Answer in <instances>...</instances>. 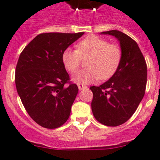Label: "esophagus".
Masks as SVG:
<instances>
[{"label": "esophagus", "mask_w": 160, "mask_h": 160, "mask_svg": "<svg viewBox=\"0 0 160 160\" xmlns=\"http://www.w3.org/2000/svg\"><path fill=\"white\" fill-rule=\"evenodd\" d=\"M77 86H78V88L79 90H83V88H86L87 86H85V85L81 84V83H77Z\"/></svg>", "instance_id": "34e87169"}]
</instances>
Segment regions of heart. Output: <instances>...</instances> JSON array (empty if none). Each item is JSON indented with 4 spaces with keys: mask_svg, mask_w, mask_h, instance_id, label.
<instances>
[{
    "mask_svg": "<svg viewBox=\"0 0 160 160\" xmlns=\"http://www.w3.org/2000/svg\"><path fill=\"white\" fill-rule=\"evenodd\" d=\"M89 58L86 69L78 72L72 80L77 83H89L98 78L106 80L113 77L122 60V50L117 45L109 44L106 39L90 35L77 43V50L65 49L62 61L67 71L75 73L80 65L81 59Z\"/></svg>",
    "mask_w": 160,
    "mask_h": 160,
    "instance_id": "heart-1",
    "label": "heart"
}]
</instances>
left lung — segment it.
I'll list each match as a JSON object with an SVG mask.
<instances>
[{
  "label": "left lung",
  "mask_w": 160,
  "mask_h": 160,
  "mask_svg": "<svg viewBox=\"0 0 160 160\" xmlns=\"http://www.w3.org/2000/svg\"><path fill=\"white\" fill-rule=\"evenodd\" d=\"M101 35L114 36L120 43L122 60L110 80L99 87L90 88L93 92L92 110L98 122L118 126L127 122L138 107L145 93L147 65L137 43L116 30Z\"/></svg>",
  "instance_id": "8db88e82"
}]
</instances>
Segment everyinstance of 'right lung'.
I'll use <instances>...</instances> for the list:
<instances>
[{
    "label": "right lung",
    "instance_id": "right-lung-1",
    "mask_svg": "<svg viewBox=\"0 0 160 160\" xmlns=\"http://www.w3.org/2000/svg\"><path fill=\"white\" fill-rule=\"evenodd\" d=\"M83 34L42 33L19 55L15 75L18 95L30 117L46 129L60 127L69 118L79 90L68 82L62 55Z\"/></svg>",
    "mask_w": 160,
    "mask_h": 160
}]
</instances>
